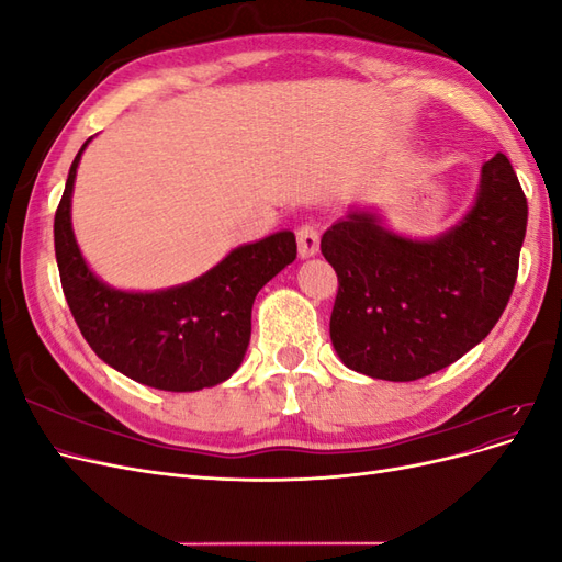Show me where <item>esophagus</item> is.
Returning <instances> with one entry per match:
<instances>
[{"label":"esophagus","mask_w":562,"mask_h":562,"mask_svg":"<svg viewBox=\"0 0 562 562\" xmlns=\"http://www.w3.org/2000/svg\"><path fill=\"white\" fill-rule=\"evenodd\" d=\"M297 248L300 258H314L318 252V229L314 225H302L297 229Z\"/></svg>","instance_id":"1"}]
</instances>
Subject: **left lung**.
Returning <instances> with one entry per match:
<instances>
[{"label":"left lung","instance_id":"obj_1","mask_svg":"<svg viewBox=\"0 0 562 562\" xmlns=\"http://www.w3.org/2000/svg\"><path fill=\"white\" fill-rule=\"evenodd\" d=\"M527 199L502 151L483 164L467 215L434 239H407L375 211H349L321 239L339 281L330 339L368 378L413 382L487 337L518 277Z\"/></svg>","mask_w":562,"mask_h":562}]
</instances>
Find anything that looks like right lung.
<instances>
[{
  "label": "right lung",
  "mask_w": 562,
  "mask_h": 562,
  "mask_svg": "<svg viewBox=\"0 0 562 562\" xmlns=\"http://www.w3.org/2000/svg\"><path fill=\"white\" fill-rule=\"evenodd\" d=\"M81 145L54 220L56 260L83 339L122 375L164 391H199L229 380L250 342L260 288L297 255L291 229L229 250L206 274L155 293L116 291L83 260L72 232V190Z\"/></svg>",
  "instance_id": "obj_1"
}]
</instances>
